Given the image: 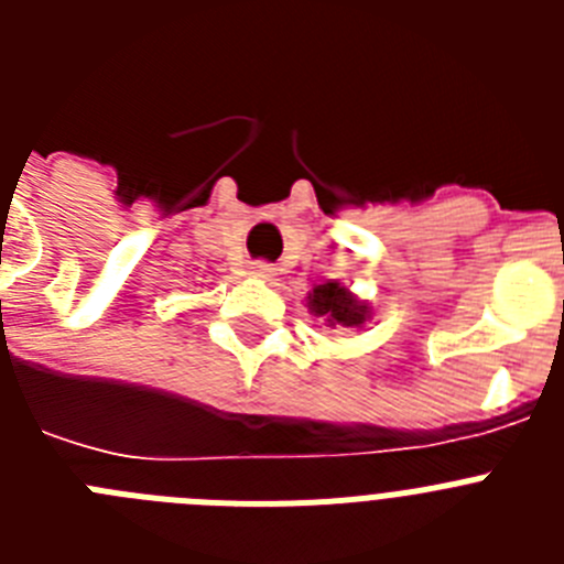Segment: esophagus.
Here are the masks:
<instances>
[{"label": "esophagus", "instance_id": "34e87169", "mask_svg": "<svg viewBox=\"0 0 564 564\" xmlns=\"http://www.w3.org/2000/svg\"><path fill=\"white\" fill-rule=\"evenodd\" d=\"M251 276L262 279V282H271L273 276H276V268L271 265V262H251Z\"/></svg>", "mask_w": 564, "mask_h": 564}]
</instances>
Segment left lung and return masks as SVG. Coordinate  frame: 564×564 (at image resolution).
I'll list each match as a JSON object with an SVG mask.
<instances>
[{
  "instance_id": "obj_1",
  "label": "left lung",
  "mask_w": 564,
  "mask_h": 564,
  "mask_svg": "<svg viewBox=\"0 0 564 564\" xmlns=\"http://www.w3.org/2000/svg\"><path fill=\"white\" fill-rule=\"evenodd\" d=\"M307 307L313 316H322L330 327H361L370 318V307L358 302L341 282L316 285L307 296Z\"/></svg>"
}]
</instances>
